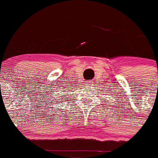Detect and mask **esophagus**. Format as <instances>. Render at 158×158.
I'll return each instance as SVG.
<instances>
[{"mask_svg": "<svg viewBox=\"0 0 158 158\" xmlns=\"http://www.w3.org/2000/svg\"><path fill=\"white\" fill-rule=\"evenodd\" d=\"M87 85H89V83H88V82H87Z\"/></svg>", "mask_w": 158, "mask_h": 158, "instance_id": "obj_1", "label": "esophagus"}]
</instances>
